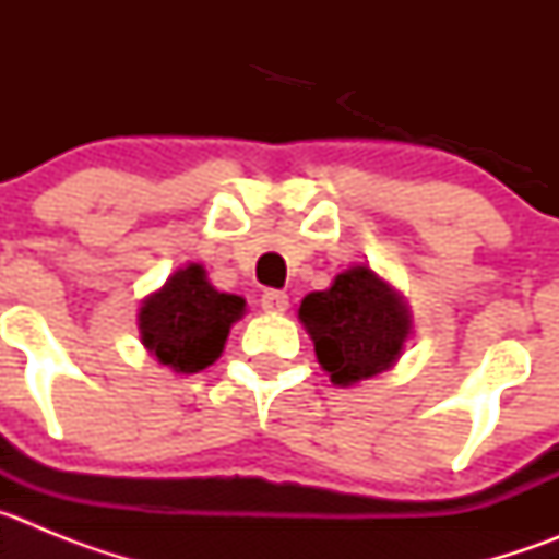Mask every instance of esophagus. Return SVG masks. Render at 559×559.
Segmentation results:
<instances>
[{
    "label": "esophagus",
    "mask_w": 559,
    "mask_h": 559,
    "mask_svg": "<svg viewBox=\"0 0 559 559\" xmlns=\"http://www.w3.org/2000/svg\"><path fill=\"white\" fill-rule=\"evenodd\" d=\"M260 305H263L265 313H285L288 310V294L285 290H265Z\"/></svg>",
    "instance_id": "1"
}]
</instances>
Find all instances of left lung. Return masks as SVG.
Masks as SVG:
<instances>
[{
    "instance_id": "left-lung-1",
    "label": "left lung",
    "mask_w": 559,
    "mask_h": 559,
    "mask_svg": "<svg viewBox=\"0 0 559 559\" xmlns=\"http://www.w3.org/2000/svg\"><path fill=\"white\" fill-rule=\"evenodd\" d=\"M299 319L313 338L316 358L338 386L386 372L412 333L403 296L367 265H353L328 290L305 296Z\"/></svg>"
}]
</instances>
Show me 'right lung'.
I'll list each match as a JSON object with an SVG mask.
<instances>
[{
  "label": "right lung",
  "instance_id": "obj_1",
  "mask_svg": "<svg viewBox=\"0 0 559 559\" xmlns=\"http://www.w3.org/2000/svg\"><path fill=\"white\" fill-rule=\"evenodd\" d=\"M243 310L240 296L215 290L206 271L190 263L142 302V344L176 372H201L224 353L226 335Z\"/></svg>",
  "mask_w": 559,
  "mask_h": 559
}]
</instances>
